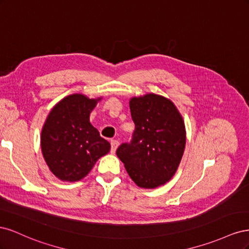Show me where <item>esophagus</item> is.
Returning a JSON list of instances; mask_svg holds the SVG:
<instances>
[{
  "mask_svg": "<svg viewBox=\"0 0 249 249\" xmlns=\"http://www.w3.org/2000/svg\"><path fill=\"white\" fill-rule=\"evenodd\" d=\"M119 145V142L117 140H111V153L114 154L116 152V149Z\"/></svg>",
  "mask_w": 249,
  "mask_h": 249,
  "instance_id": "34e87169",
  "label": "esophagus"
}]
</instances>
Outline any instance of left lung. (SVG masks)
I'll use <instances>...</instances> for the list:
<instances>
[{"label":"left lung","instance_id":"obj_1","mask_svg":"<svg viewBox=\"0 0 249 249\" xmlns=\"http://www.w3.org/2000/svg\"><path fill=\"white\" fill-rule=\"evenodd\" d=\"M130 109L135 130L131 141L120 144L116 154L139 187L164 185L176 173L184 154L183 118L169 100L154 93L133 97Z\"/></svg>","mask_w":249,"mask_h":249}]
</instances>
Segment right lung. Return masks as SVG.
Here are the masks:
<instances>
[{"label": "right lung", "mask_w": 249, "mask_h": 249, "mask_svg": "<svg viewBox=\"0 0 249 249\" xmlns=\"http://www.w3.org/2000/svg\"><path fill=\"white\" fill-rule=\"evenodd\" d=\"M100 100L71 94L50 112L41 132V149L50 170L60 179L80 180L109 153L110 143L89 122Z\"/></svg>", "instance_id": "1"}]
</instances>
